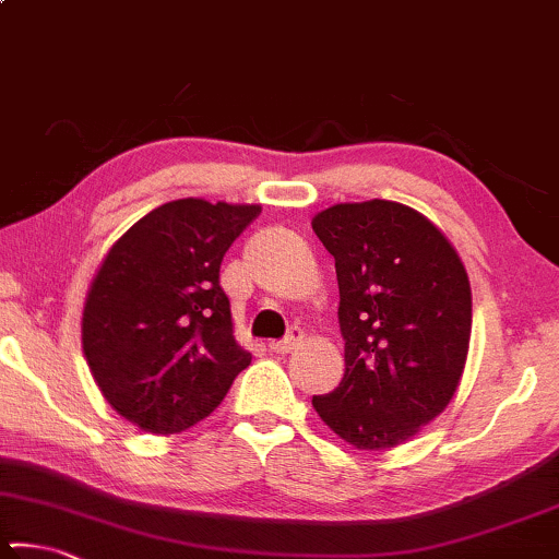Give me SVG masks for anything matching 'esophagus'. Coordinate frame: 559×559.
I'll list each match as a JSON object with an SVG mask.
<instances>
[{"label":"esophagus","mask_w":559,"mask_h":559,"mask_svg":"<svg viewBox=\"0 0 559 559\" xmlns=\"http://www.w3.org/2000/svg\"><path fill=\"white\" fill-rule=\"evenodd\" d=\"M302 330L299 328H293L289 330V335L287 337H282V340H272L270 343V350L272 353H289V350H295V347L302 343Z\"/></svg>","instance_id":"obj_1"}]
</instances>
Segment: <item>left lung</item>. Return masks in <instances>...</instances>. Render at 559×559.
Wrapping results in <instances>:
<instances>
[{"mask_svg":"<svg viewBox=\"0 0 559 559\" xmlns=\"http://www.w3.org/2000/svg\"><path fill=\"white\" fill-rule=\"evenodd\" d=\"M335 257L345 376L312 406L355 449H393L454 399L472 335L456 249L395 201L337 204L312 219Z\"/></svg>","mask_w":559,"mask_h":559,"instance_id":"obj_1","label":"left lung"}]
</instances>
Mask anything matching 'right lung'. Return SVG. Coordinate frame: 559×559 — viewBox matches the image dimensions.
<instances>
[{"label": "right lung", "instance_id": "1", "mask_svg": "<svg viewBox=\"0 0 559 559\" xmlns=\"http://www.w3.org/2000/svg\"><path fill=\"white\" fill-rule=\"evenodd\" d=\"M260 206L179 199L110 247L83 312V350L105 401L151 433H179L219 406L252 355L219 285L226 249Z\"/></svg>", "mask_w": 559, "mask_h": 559}]
</instances>
